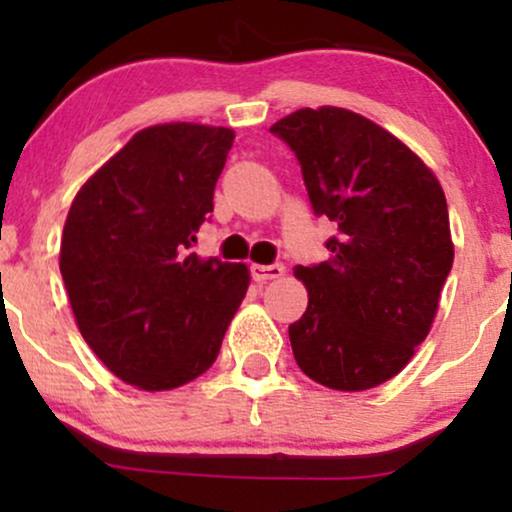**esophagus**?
<instances>
[{
	"label": "esophagus",
	"mask_w": 512,
	"mask_h": 512,
	"mask_svg": "<svg viewBox=\"0 0 512 512\" xmlns=\"http://www.w3.org/2000/svg\"><path fill=\"white\" fill-rule=\"evenodd\" d=\"M250 276L260 284L269 279H279V276H284V264H252Z\"/></svg>",
	"instance_id": "esophagus-1"
}]
</instances>
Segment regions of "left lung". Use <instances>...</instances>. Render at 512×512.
<instances>
[{"mask_svg": "<svg viewBox=\"0 0 512 512\" xmlns=\"http://www.w3.org/2000/svg\"><path fill=\"white\" fill-rule=\"evenodd\" d=\"M269 132L301 163L330 260L293 272L308 308L289 325L298 368L332 390L385 383L409 363L452 269L448 202L419 156L366 117L303 108Z\"/></svg>", "mask_w": 512, "mask_h": 512, "instance_id": "left-lung-1", "label": "left lung"}]
</instances>
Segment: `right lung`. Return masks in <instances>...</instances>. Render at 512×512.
Returning <instances> with one entry per match:
<instances>
[{"mask_svg": "<svg viewBox=\"0 0 512 512\" xmlns=\"http://www.w3.org/2000/svg\"><path fill=\"white\" fill-rule=\"evenodd\" d=\"M231 146L226 127L142 129L69 209L60 272L76 325L129 385L173 390L209 370L248 291L245 264L192 252Z\"/></svg>", "mask_w": 512, "mask_h": 512, "instance_id": "1", "label": "right lung"}]
</instances>
